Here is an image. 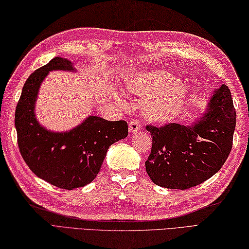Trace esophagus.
Instances as JSON below:
<instances>
[{"mask_svg":"<svg viewBox=\"0 0 249 249\" xmlns=\"http://www.w3.org/2000/svg\"><path fill=\"white\" fill-rule=\"evenodd\" d=\"M140 129V124L138 121H131L129 123V133H137Z\"/></svg>","mask_w":249,"mask_h":249,"instance_id":"1","label":"esophagus"}]
</instances>
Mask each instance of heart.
Segmentation results:
<instances>
[{
  "label": "heart",
  "mask_w": 249,
  "mask_h": 249,
  "mask_svg": "<svg viewBox=\"0 0 249 249\" xmlns=\"http://www.w3.org/2000/svg\"><path fill=\"white\" fill-rule=\"evenodd\" d=\"M125 89L142 99L143 118L153 124H165L176 119L188 95L184 83L163 71H149L130 76L125 80Z\"/></svg>",
  "instance_id": "1"
}]
</instances>
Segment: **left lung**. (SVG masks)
<instances>
[{
	"instance_id": "8db88e82",
	"label": "left lung",
	"mask_w": 249,
	"mask_h": 249,
	"mask_svg": "<svg viewBox=\"0 0 249 249\" xmlns=\"http://www.w3.org/2000/svg\"><path fill=\"white\" fill-rule=\"evenodd\" d=\"M235 121L230 89L221 84L192 124L146 126L153 137L145 161L152 182L165 188L187 189L213 177L229 156Z\"/></svg>"
}]
</instances>
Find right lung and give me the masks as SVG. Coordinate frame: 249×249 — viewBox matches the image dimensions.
I'll return each instance as SVG.
<instances>
[{"mask_svg": "<svg viewBox=\"0 0 249 249\" xmlns=\"http://www.w3.org/2000/svg\"><path fill=\"white\" fill-rule=\"evenodd\" d=\"M55 71L78 72L71 61L60 56L35 71L24 83L15 126L20 153L32 172L53 186L71 190L93 182L109 146L127 137L128 126L125 121L88 115L70 130L46 128L37 120L35 107L41 83Z\"/></svg>", "mask_w": 249, "mask_h": 249, "instance_id": "1", "label": "right lung"}]
</instances>
